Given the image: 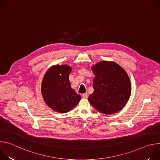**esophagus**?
Returning a JSON list of instances; mask_svg holds the SVG:
<instances>
[{
	"instance_id": "1",
	"label": "esophagus",
	"mask_w": 160,
	"mask_h": 160,
	"mask_svg": "<svg viewBox=\"0 0 160 160\" xmlns=\"http://www.w3.org/2000/svg\"><path fill=\"white\" fill-rule=\"evenodd\" d=\"M82 98L84 99H87L88 98V94L87 93H84L82 94Z\"/></svg>"
}]
</instances>
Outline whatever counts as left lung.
Listing matches in <instances>:
<instances>
[{"mask_svg": "<svg viewBox=\"0 0 160 160\" xmlns=\"http://www.w3.org/2000/svg\"><path fill=\"white\" fill-rule=\"evenodd\" d=\"M94 92L88 102L99 112L112 115L123 109L131 94V83L123 68L113 61H102L92 66Z\"/></svg>", "mask_w": 160, "mask_h": 160, "instance_id": "1", "label": "left lung"}]
</instances>
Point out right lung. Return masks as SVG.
I'll return each mask as SVG.
<instances>
[{"label": "right lung", "mask_w": 160, "mask_h": 160, "mask_svg": "<svg viewBox=\"0 0 160 160\" xmlns=\"http://www.w3.org/2000/svg\"><path fill=\"white\" fill-rule=\"evenodd\" d=\"M72 67L67 64L54 65L44 75L41 93L46 104L54 111L65 113L71 111L81 96L71 87L69 75Z\"/></svg>", "instance_id": "right-lung-1"}]
</instances>
